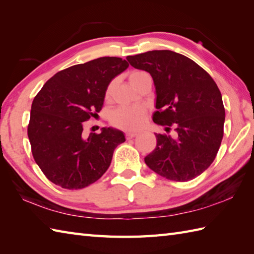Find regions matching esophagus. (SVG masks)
<instances>
[{"mask_svg": "<svg viewBox=\"0 0 254 254\" xmlns=\"http://www.w3.org/2000/svg\"><path fill=\"white\" fill-rule=\"evenodd\" d=\"M135 136H137V133H135V132H127V133H126L127 139H130V138H133V137H135Z\"/></svg>", "mask_w": 254, "mask_h": 254, "instance_id": "34e87169", "label": "esophagus"}]
</instances>
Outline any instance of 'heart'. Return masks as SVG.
Here are the masks:
<instances>
[{
    "mask_svg": "<svg viewBox=\"0 0 254 254\" xmlns=\"http://www.w3.org/2000/svg\"><path fill=\"white\" fill-rule=\"evenodd\" d=\"M147 73L144 71H132L128 74L130 83L135 86L139 78L143 77ZM115 82H111L106 89L105 98L109 100L111 98ZM146 118V110L142 107H120L111 113L110 122L113 127L121 128L124 131H134L142 127V124Z\"/></svg>",
    "mask_w": 254,
    "mask_h": 254,
    "instance_id": "heart-1",
    "label": "heart"
}]
</instances>
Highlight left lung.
I'll list each match as a JSON object with an SVG mask.
<instances>
[{
    "instance_id": "1",
    "label": "left lung",
    "mask_w": 254,
    "mask_h": 254,
    "mask_svg": "<svg viewBox=\"0 0 254 254\" xmlns=\"http://www.w3.org/2000/svg\"><path fill=\"white\" fill-rule=\"evenodd\" d=\"M127 60L152 75L157 95L153 120L167 132L155 134L157 145L145 164L168 180L194 179L213 163L224 135L225 108L216 83L191 59L170 50L139 53ZM171 126L175 138L168 134Z\"/></svg>"
}]
</instances>
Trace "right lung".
<instances>
[{
  "label": "right lung",
  "instance_id": "obj_1",
  "mask_svg": "<svg viewBox=\"0 0 254 254\" xmlns=\"http://www.w3.org/2000/svg\"><path fill=\"white\" fill-rule=\"evenodd\" d=\"M121 58L104 57L58 72L36 95L27 134L34 159L48 180L67 190L96 182L126 141L116 128L83 135L84 122L96 117L113 77L127 69Z\"/></svg>",
  "mask_w": 254,
  "mask_h": 254
}]
</instances>
